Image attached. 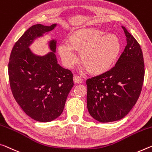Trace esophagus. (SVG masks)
<instances>
[{"label":"esophagus","instance_id":"obj_1","mask_svg":"<svg viewBox=\"0 0 152 152\" xmlns=\"http://www.w3.org/2000/svg\"><path fill=\"white\" fill-rule=\"evenodd\" d=\"M74 82L76 84H79V83H81L82 82H83V79L81 78L80 76H77L75 75L74 76Z\"/></svg>","mask_w":152,"mask_h":152}]
</instances>
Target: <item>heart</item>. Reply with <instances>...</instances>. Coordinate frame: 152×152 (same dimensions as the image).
<instances>
[{
	"label": "heart",
	"instance_id": "obj_1",
	"mask_svg": "<svg viewBox=\"0 0 152 152\" xmlns=\"http://www.w3.org/2000/svg\"><path fill=\"white\" fill-rule=\"evenodd\" d=\"M97 28H82L69 35L67 45H61L58 53L67 67L78 61L75 53H80V61L89 73L100 75L112 68L121 52L120 38Z\"/></svg>",
	"mask_w": 152,
	"mask_h": 152
}]
</instances>
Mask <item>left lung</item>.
Segmentation results:
<instances>
[{
	"label": "left lung",
	"instance_id": "left-lung-1",
	"mask_svg": "<svg viewBox=\"0 0 152 152\" xmlns=\"http://www.w3.org/2000/svg\"><path fill=\"white\" fill-rule=\"evenodd\" d=\"M127 45L110 70L86 80V102L90 115L101 122L119 120L138 100L143 86L145 69L138 42L122 26Z\"/></svg>",
	"mask_w": 152,
	"mask_h": 152
}]
</instances>
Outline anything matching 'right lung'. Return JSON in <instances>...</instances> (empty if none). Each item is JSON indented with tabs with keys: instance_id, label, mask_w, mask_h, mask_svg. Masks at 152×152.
I'll return each mask as SVG.
<instances>
[{
	"instance_id": "right-lung-1",
	"label": "right lung",
	"mask_w": 152,
	"mask_h": 152,
	"mask_svg": "<svg viewBox=\"0 0 152 152\" xmlns=\"http://www.w3.org/2000/svg\"><path fill=\"white\" fill-rule=\"evenodd\" d=\"M56 26L36 24L28 28L13 46L8 65L9 83L17 103L28 116L42 122L61 114L74 86L73 74L57 63L56 40L49 42L52 52L44 56L34 54L29 48L34 40Z\"/></svg>"
}]
</instances>
